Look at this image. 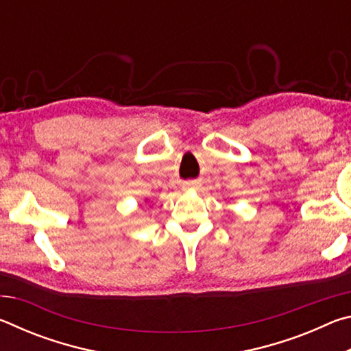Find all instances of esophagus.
<instances>
[{
    "label": "esophagus",
    "instance_id": "1",
    "mask_svg": "<svg viewBox=\"0 0 351 351\" xmlns=\"http://www.w3.org/2000/svg\"><path fill=\"white\" fill-rule=\"evenodd\" d=\"M198 187H199L198 181H186L182 184L184 190H192V189H198Z\"/></svg>",
    "mask_w": 351,
    "mask_h": 351
}]
</instances>
